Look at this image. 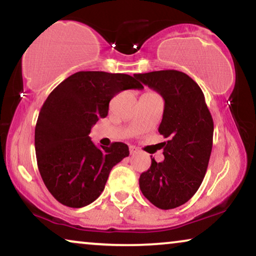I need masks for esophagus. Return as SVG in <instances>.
<instances>
[{
    "label": "esophagus",
    "mask_w": 256,
    "mask_h": 256,
    "mask_svg": "<svg viewBox=\"0 0 256 256\" xmlns=\"http://www.w3.org/2000/svg\"><path fill=\"white\" fill-rule=\"evenodd\" d=\"M129 152H130V155H135V154H138V149L136 148V146H132L130 148H129Z\"/></svg>",
    "instance_id": "esophagus-1"
}]
</instances>
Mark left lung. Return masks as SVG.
<instances>
[{
	"instance_id": "1",
	"label": "left lung",
	"mask_w": 256,
	"mask_h": 256,
	"mask_svg": "<svg viewBox=\"0 0 256 256\" xmlns=\"http://www.w3.org/2000/svg\"><path fill=\"white\" fill-rule=\"evenodd\" d=\"M164 99L158 132L164 160L141 174L138 183L148 200L162 210L176 208L194 197L208 170L213 144V118L200 87L188 74L164 70L135 74Z\"/></svg>"
}]
</instances>
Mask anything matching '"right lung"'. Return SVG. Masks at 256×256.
Segmentation results:
<instances>
[{
  "label": "right lung",
  "instance_id": "obj_1",
  "mask_svg": "<svg viewBox=\"0 0 256 256\" xmlns=\"http://www.w3.org/2000/svg\"><path fill=\"white\" fill-rule=\"evenodd\" d=\"M143 88L124 73L80 71L50 93L34 128L37 166L50 194L68 208L90 204L101 194L115 164L129 155L128 146H98L90 132L106 118L110 101L122 90Z\"/></svg>",
  "mask_w": 256,
  "mask_h": 256
}]
</instances>
